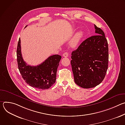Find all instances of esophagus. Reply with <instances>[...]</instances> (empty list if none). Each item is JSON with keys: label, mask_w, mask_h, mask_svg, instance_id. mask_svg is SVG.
Listing matches in <instances>:
<instances>
[{"label": "esophagus", "mask_w": 125, "mask_h": 125, "mask_svg": "<svg viewBox=\"0 0 125 125\" xmlns=\"http://www.w3.org/2000/svg\"><path fill=\"white\" fill-rule=\"evenodd\" d=\"M69 56V54H68V53L66 52L65 53H64L63 54V56L64 57H68Z\"/></svg>", "instance_id": "esophagus-1"}]
</instances>
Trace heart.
Returning <instances> with one entry per match:
<instances>
[{"mask_svg": "<svg viewBox=\"0 0 125 125\" xmlns=\"http://www.w3.org/2000/svg\"><path fill=\"white\" fill-rule=\"evenodd\" d=\"M83 35V33L82 31H78L75 33L73 38L71 41V42H70L71 46L72 47L76 46L79 43L81 40L82 39Z\"/></svg>", "mask_w": 125, "mask_h": 125, "instance_id": "1", "label": "heart"}]
</instances>
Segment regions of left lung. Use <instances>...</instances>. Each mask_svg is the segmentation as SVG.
Segmentation results:
<instances>
[{
    "instance_id": "obj_1",
    "label": "left lung",
    "mask_w": 125,
    "mask_h": 125,
    "mask_svg": "<svg viewBox=\"0 0 125 125\" xmlns=\"http://www.w3.org/2000/svg\"><path fill=\"white\" fill-rule=\"evenodd\" d=\"M96 35L87 38L72 52L71 61L75 83L84 88L99 84L108 66V45L103 31L94 25Z\"/></svg>"
}]
</instances>
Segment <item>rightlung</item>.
Returning <instances> with one entry per match:
<instances>
[{"label":"right lung","instance_id":"right-lung-1","mask_svg":"<svg viewBox=\"0 0 125 125\" xmlns=\"http://www.w3.org/2000/svg\"><path fill=\"white\" fill-rule=\"evenodd\" d=\"M17 58L18 66L22 78L30 86L46 90L55 83L57 68L61 58L60 55L50 56L37 66L27 65L22 56L20 38L17 49Z\"/></svg>","mask_w":125,"mask_h":125}]
</instances>
